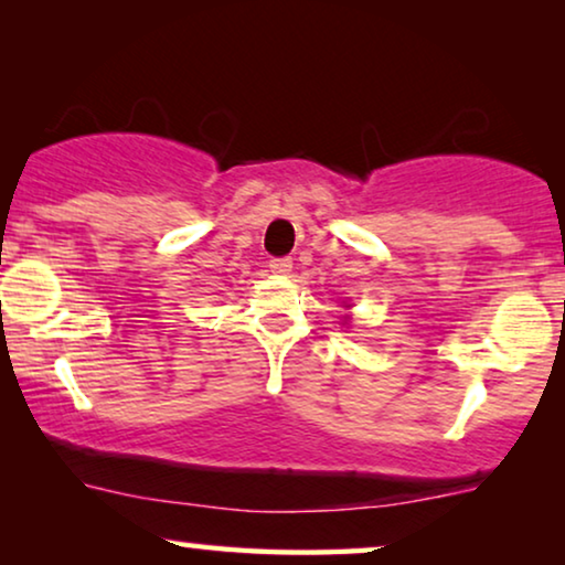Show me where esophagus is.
<instances>
[{
	"mask_svg": "<svg viewBox=\"0 0 565 565\" xmlns=\"http://www.w3.org/2000/svg\"><path fill=\"white\" fill-rule=\"evenodd\" d=\"M290 269H292V259H290V257H275V259H269V273H275V275H290Z\"/></svg>",
	"mask_w": 565,
	"mask_h": 565,
	"instance_id": "esophagus-1",
	"label": "esophagus"
}]
</instances>
